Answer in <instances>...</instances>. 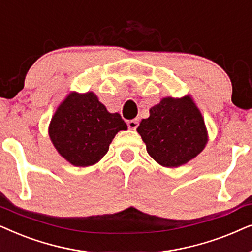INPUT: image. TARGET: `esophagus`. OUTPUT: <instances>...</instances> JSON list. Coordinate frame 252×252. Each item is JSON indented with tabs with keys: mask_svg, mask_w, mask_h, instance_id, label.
<instances>
[{
	"mask_svg": "<svg viewBox=\"0 0 252 252\" xmlns=\"http://www.w3.org/2000/svg\"><path fill=\"white\" fill-rule=\"evenodd\" d=\"M138 123H139L138 119L129 120L128 122H126V124H128V126H129V129H131V130H136L137 126H138Z\"/></svg>",
	"mask_w": 252,
	"mask_h": 252,
	"instance_id": "esophagus-1",
	"label": "esophagus"
}]
</instances>
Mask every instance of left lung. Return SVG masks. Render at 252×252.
I'll use <instances>...</instances> for the list:
<instances>
[{
	"label": "left lung",
	"mask_w": 252,
	"mask_h": 252,
	"mask_svg": "<svg viewBox=\"0 0 252 252\" xmlns=\"http://www.w3.org/2000/svg\"><path fill=\"white\" fill-rule=\"evenodd\" d=\"M137 131L150 156L163 167L184 165L207 143L203 116L190 96L163 98L150 109Z\"/></svg>",
	"instance_id": "8db88e82"
}]
</instances>
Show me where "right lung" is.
<instances>
[{
  "label": "right lung",
  "instance_id": "1",
  "mask_svg": "<svg viewBox=\"0 0 252 252\" xmlns=\"http://www.w3.org/2000/svg\"><path fill=\"white\" fill-rule=\"evenodd\" d=\"M128 126L119 113H108L94 93H71L54 114L49 137L61 156L77 167L94 165L120 130Z\"/></svg>",
  "mask_w": 252,
  "mask_h": 252
}]
</instances>
